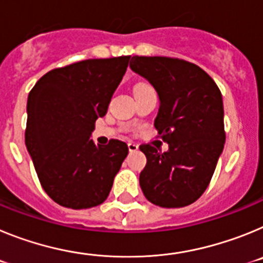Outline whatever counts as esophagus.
<instances>
[{"mask_svg": "<svg viewBox=\"0 0 263 263\" xmlns=\"http://www.w3.org/2000/svg\"><path fill=\"white\" fill-rule=\"evenodd\" d=\"M127 147H129L130 153H136L137 150H138V146H137L136 143H133V142L127 143Z\"/></svg>", "mask_w": 263, "mask_h": 263, "instance_id": "obj_1", "label": "esophagus"}]
</instances>
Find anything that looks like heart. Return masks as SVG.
<instances>
[{"mask_svg":"<svg viewBox=\"0 0 263 263\" xmlns=\"http://www.w3.org/2000/svg\"><path fill=\"white\" fill-rule=\"evenodd\" d=\"M146 87H147V85H146V84H137L136 87H134V90H136V89H141V88H146Z\"/></svg>","mask_w":263,"mask_h":263,"instance_id":"1","label":"heart"}]
</instances>
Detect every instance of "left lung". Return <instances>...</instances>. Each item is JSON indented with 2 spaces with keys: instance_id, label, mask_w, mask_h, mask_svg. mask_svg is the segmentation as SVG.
<instances>
[{
  "instance_id": "1",
  "label": "left lung",
  "mask_w": 263,
  "mask_h": 263,
  "mask_svg": "<svg viewBox=\"0 0 263 263\" xmlns=\"http://www.w3.org/2000/svg\"><path fill=\"white\" fill-rule=\"evenodd\" d=\"M130 68L154 87V126L168 143L163 153L148 143L139 147L147 159L139 185L155 205H190L206 190L224 150L221 92L205 71L184 60L133 57Z\"/></svg>"
}]
</instances>
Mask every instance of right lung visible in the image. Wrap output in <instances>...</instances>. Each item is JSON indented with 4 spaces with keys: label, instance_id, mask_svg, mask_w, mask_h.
Listing matches in <instances>:
<instances>
[{
    "label": "right lung",
    "instance_id": "add662e5",
    "mask_svg": "<svg viewBox=\"0 0 263 263\" xmlns=\"http://www.w3.org/2000/svg\"><path fill=\"white\" fill-rule=\"evenodd\" d=\"M130 57L88 59L42 76L27 99L25 143L46 194L72 210L106 200L127 145L90 138L104 117Z\"/></svg>",
    "mask_w": 263,
    "mask_h": 263
}]
</instances>
